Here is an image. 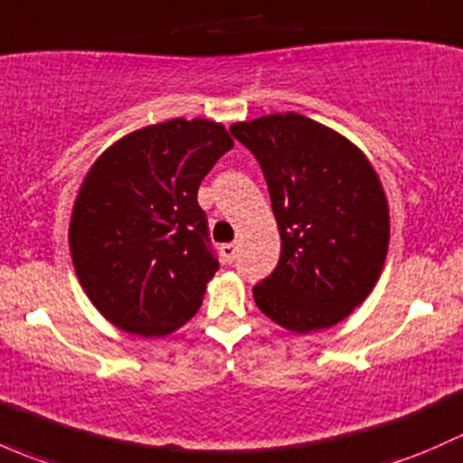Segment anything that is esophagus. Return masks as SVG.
<instances>
[{"label": "esophagus", "mask_w": 463, "mask_h": 463, "mask_svg": "<svg viewBox=\"0 0 463 463\" xmlns=\"http://www.w3.org/2000/svg\"><path fill=\"white\" fill-rule=\"evenodd\" d=\"M219 250H222L223 261H226V264H232V260L237 258V250H240V246H237V244H223Z\"/></svg>", "instance_id": "obj_1"}]
</instances>
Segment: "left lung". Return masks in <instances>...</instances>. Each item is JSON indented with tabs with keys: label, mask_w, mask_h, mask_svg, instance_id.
I'll return each instance as SVG.
<instances>
[{
	"label": "left lung",
	"mask_w": 463,
	"mask_h": 463,
	"mask_svg": "<svg viewBox=\"0 0 463 463\" xmlns=\"http://www.w3.org/2000/svg\"><path fill=\"white\" fill-rule=\"evenodd\" d=\"M269 185L282 240L273 273L253 287L261 314L296 334L345 320L374 288L390 244V213L365 154L302 114L237 123Z\"/></svg>",
	"instance_id": "8db88e82"
}]
</instances>
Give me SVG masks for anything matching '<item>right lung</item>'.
Returning <instances> with one entry per match:
<instances>
[{"label": "right lung", "mask_w": 463, "mask_h": 463, "mask_svg": "<svg viewBox=\"0 0 463 463\" xmlns=\"http://www.w3.org/2000/svg\"><path fill=\"white\" fill-rule=\"evenodd\" d=\"M231 147L223 125L172 118L128 134L93 163L69 246L89 300L111 325L152 338L197 314L219 269L197 190Z\"/></svg>", "instance_id": "right-lung-1"}]
</instances>
